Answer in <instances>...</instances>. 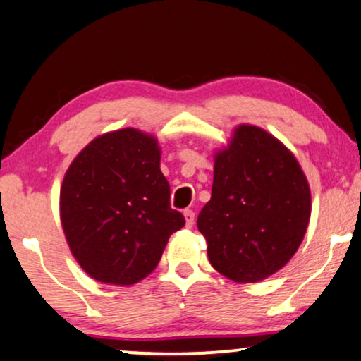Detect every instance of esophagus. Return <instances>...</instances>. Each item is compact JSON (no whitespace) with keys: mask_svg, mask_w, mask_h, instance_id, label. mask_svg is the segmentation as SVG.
<instances>
[{"mask_svg":"<svg viewBox=\"0 0 361 361\" xmlns=\"http://www.w3.org/2000/svg\"><path fill=\"white\" fill-rule=\"evenodd\" d=\"M185 221H186V227L190 229V227H192V224H195V212H192L191 209H186L185 212Z\"/></svg>","mask_w":361,"mask_h":361,"instance_id":"obj_1","label":"esophagus"}]
</instances>
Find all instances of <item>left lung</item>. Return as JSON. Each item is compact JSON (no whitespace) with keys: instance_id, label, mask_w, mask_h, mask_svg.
Segmentation results:
<instances>
[{"instance_id":"left-lung-1","label":"left lung","mask_w":361,"mask_h":361,"mask_svg":"<svg viewBox=\"0 0 361 361\" xmlns=\"http://www.w3.org/2000/svg\"><path fill=\"white\" fill-rule=\"evenodd\" d=\"M309 217L311 190L296 157L257 126L233 129L197 216L214 270L237 283L265 280L296 253Z\"/></svg>"}]
</instances>
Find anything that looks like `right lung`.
<instances>
[{"label":"right lung","instance_id":"add662e5","mask_svg":"<svg viewBox=\"0 0 361 361\" xmlns=\"http://www.w3.org/2000/svg\"><path fill=\"white\" fill-rule=\"evenodd\" d=\"M154 135L126 128L96 137L75 157L60 188L70 250L96 281L130 286L159 265L185 226L171 209Z\"/></svg>","mask_w":361,"mask_h":361}]
</instances>
